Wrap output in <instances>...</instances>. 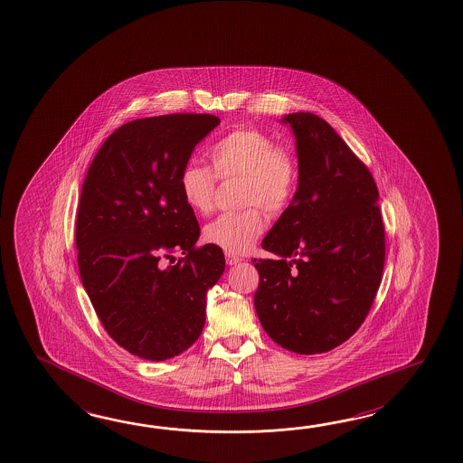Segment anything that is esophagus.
Returning a JSON list of instances; mask_svg holds the SVG:
<instances>
[{"label":"esophagus","instance_id":"1","mask_svg":"<svg viewBox=\"0 0 463 463\" xmlns=\"http://www.w3.org/2000/svg\"><path fill=\"white\" fill-rule=\"evenodd\" d=\"M242 259L239 256H234V254H226V262L229 266H236L239 264Z\"/></svg>","mask_w":463,"mask_h":463}]
</instances>
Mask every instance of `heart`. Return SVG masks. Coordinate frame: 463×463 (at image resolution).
Wrapping results in <instances>:
<instances>
[{
    "label": "heart",
    "mask_w": 463,
    "mask_h": 463,
    "mask_svg": "<svg viewBox=\"0 0 463 463\" xmlns=\"http://www.w3.org/2000/svg\"><path fill=\"white\" fill-rule=\"evenodd\" d=\"M207 156L213 169L195 163L183 165L177 177L179 191L191 211L207 216L216 203L217 179H242L241 204L249 207L214 219L204 229V239L227 254H244L266 229L258 206L269 214H279L296 194V157L257 128L229 131L209 147Z\"/></svg>",
    "instance_id": "b5f03b06"
}]
</instances>
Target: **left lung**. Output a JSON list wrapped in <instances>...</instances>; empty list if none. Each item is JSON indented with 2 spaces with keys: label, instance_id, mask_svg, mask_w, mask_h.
<instances>
[{
  "label": "left lung",
  "instance_id": "obj_1",
  "mask_svg": "<svg viewBox=\"0 0 463 463\" xmlns=\"http://www.w3.org/2000/svg\"><path fill=\"white\" fill-rule=\"evenodd\" d=\"M298 146V185L262 241L279 259H254L257 316L269 337L296 354L350 339L369 314L385 262L379 189L369 167L312 113L284 116Z\"/></svg>",
  "mask_w": 463,
  "mask_h": 463
}]
</instances>
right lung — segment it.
<instances>
[{
  "mask_svg": "<svg viewBox=\"0 0 463 463\" xmlns=\"http://www.w3.org/2000/svg\"><path fill=\"white\" fill-rule=\"evenodd\" d=\"M219 123L213 114L177 113L123 124L82 183V286L109 337L141 359H171L194 344L207 288L226 268L221 247L195 246L201 227L177 183L195 144Z\"/></svg>",
  "mask_w": 463,
  "mask_h": 463,
  "instance_id": "right-lung-1",
  "label": "right lung"
}]
</instances>
